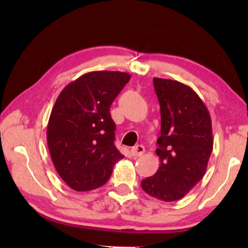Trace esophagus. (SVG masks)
Instances as JSON below:
<instances>
[{"label":"esophagus","instance_id":"obj_1","mask_svg":"<svg viewBox=\"0 0 248 248\" xmlns=\"http://www.w3.org/2000/svg\"><path fill=\"white\" fill-rule=\"evenodd\" d=\"M130 153H131V155H132V156H134V157L141 156V155L144 153V146L141 145V144L133 146V148L131 149V151H130Z\"/></svg>","mask_w":248,"mask_h":248}]
</instances>
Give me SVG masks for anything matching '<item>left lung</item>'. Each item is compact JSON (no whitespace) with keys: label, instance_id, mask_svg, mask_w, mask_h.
I'll return each mask as SVG.
<instances>
[{"label":"left lung","instance_id":"8db88e82","mask_svg":"<svg viewBox=\"0 0 248 248\" xmlns=\"http://www.w3.org/2000/svg\"><path fill=\"white\" fill-rule=\"evenodd\" d=\"M153 84L161 108L159 167L141 187L151 197L170 202L186 196L205 174L213 149L211 117L188 85L158 78Z\"/></svg>","mask_w":248,"mask_h":248}]
</instances>
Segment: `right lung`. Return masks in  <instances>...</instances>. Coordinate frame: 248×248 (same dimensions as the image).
Returning <instances> with one entry per match:
<instances>
[{
	"label": "right lung",
	"mask_w": 248,
	"mask_h": 248,
	"mask_svg": "<svg viewBox=\"0 0 248 248\" xmlns=\"http://www.w3.org/2000/svg\"><path fill=\"white\" fill-rule=\"evenodd\" d=\"M131 75L94 71L68 84L54 103L47 127L50 155L58 174L75 191L102 187L124 158L114 143V99Z\"/></svg>",
	"instance_id": "right-lung-1"
}]
</instances>
